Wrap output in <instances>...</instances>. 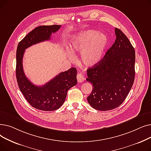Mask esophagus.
Listing matches in <instances>:
<instances>
[{"mask_svg":"<svg viewBox=\"0 0 151 151\" xmlns=\"http://www.w3.org/2000/svg\"><path fill=\"white\" fill-rule=\"evenodd\" d=\"M77 80H78V83H81V82H83L84 80H85V78L83 76V74H81V73H78L77 75Z\"/></svg>","mask_w":151,"mask_h":151,"instance_id":"obj_1","label":"esophagus"}]
</instances>
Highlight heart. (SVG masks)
<instances>
[{
  "instance_id": "heart-1",
  "label": "heart",
  "mask_w": 151,
  "mask_h": 151,
  "mask_svg": "<svg viewBox=\"0 0 151 151\" xmlns=\"http://www.w3.org/2000/svg\"><path fill=\"white\" fill-rule=\"evenodd\" d=\"M109 43L108 36L96 30H88L71 37L70 50L74 52L81 54V60L88 67L99 63L105 54ZM70 60H75V55L68 51Z\"/></svg>"
}]
</instances>
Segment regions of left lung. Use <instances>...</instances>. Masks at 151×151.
<instances>
[{"mask_svg": "<svg viewBox=\"0 0 151 151\" xmlns=\"http://www.w3.org/2000/svg\"><path fill=\"white\" fill-rule=\"evenodd\" d=\"M116 38L97 65L87 70V81L93 85L88 97L97 110L109 111L120 106L132 89L134 80L135 51L128 38L115 28Z\"/></svg>", "mask_w": 151, "mask_h": 151, "instance_id": "1", "label": "left lung"}]
</instances>
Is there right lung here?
Listing matches in <instances>:
<instances>
[{
    "label": "right lung",
    "instance_id": "1",
    "mask_svg": "<svg viewBox=\"0 0 151 151\" xmlns=\"http://www.w3.org/2000/svg\"><path fill=\"white\" fill-rule=\"evenodd\" d=\"M60 27V25L38 26L30 32L17 47L16 75L19 88L32 106L46 111L56 110L64 103L68 89L77 84L76 68H71L60 73L45 85L37 86L26 76L22 67V58L26 48L49 40L52 33L56 32Z\"/></svg>",
    "mask_w": 151,
    "mask_h": 151
}]
</instances>
